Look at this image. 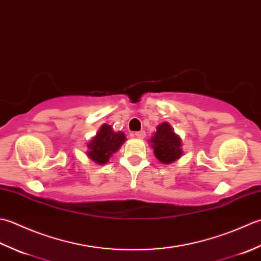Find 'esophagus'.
Returning <instances> with one entry per match:
<instances>
[{"instance_id": "1", "label": "esophagus", "mask_w": 261, "mask_h": 261, "mask_svg": "<svg viewBox=\"0 0 261 261\" xmlns=\"http://www.w3.org/2000/svg\"><path fill=\"white\" fill-rule=\"evenodd\" d=\"M135 136H136L137 138H144V137H145V132H144V130L136 132V133H135Z\"/></svg>"}]
</instances>
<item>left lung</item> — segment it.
I'll return each mask as SVG.
<instances>
[{
    "label": "left lung",
    "instance_id": "left-lung-1",
    "mask_svg": "<svg viewBox=\"0 0 261 261\" xmlns=\"http://www.w3.org/2000/svg\"><path fill=\"white\" fill-rule=\"evenodd\" d=\"M154 155L163 164H170L182 156V140L167 121L156 127L150 140Z\"/></svg>",
    "mask_w": 261,
    "mask_h": 261
}]
</instances>
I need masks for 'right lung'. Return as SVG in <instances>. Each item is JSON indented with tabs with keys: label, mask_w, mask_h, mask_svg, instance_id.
<instances>
[{
	"label": "right lung",
	"mask_w": 261,
	"mask_h": 261,
	"mask_svg": "<svg viewBox=\"0 0 261 261\" xmlns=\"http://www.w3.org/2000/svg\"><path fill=\"white\" fill-rule=\"evenodd\" d=\"M126 141L123 132H115L113 127L103 124L100 127L95 136H93L87 144V155L97 164H106L110 156L119 150Z\"/></svg>",
	"instance_id": "1"
}]
</instances>
